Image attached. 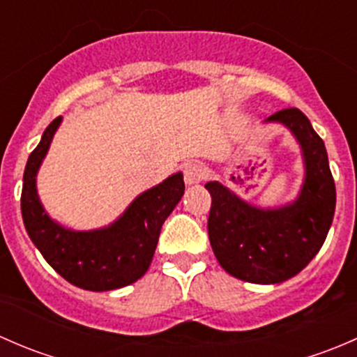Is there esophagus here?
Segmentation results:
<instances>
[{
  "instance_id": "34e87169",
  "label": "esophagus",
  "mask_w": 357,
  "mask_h": 357,
  "mask_svg": "<svg viewBox=\"0 0 357 357\" xmlns=\"http://www.w3.org/2000/svg\"><path fill=\"white\" fill-rule=\"evenodd\" d=\"M183 174H185L186 185H197V183H200L202 179H204L205 167L202 165V162L192 160V162H188V164H185Z\"/></svg>"
}]
</instances>
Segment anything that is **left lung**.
I'll return each mask as SVG.
<instances>
[{
  "mask_svg": "<svg viewBox=\"0 0 357 357\" xmlns=\"http://www.w3.org/2000/svg\"><path fill=\"white\" fill-rule=\"evenodd\" d=\"M268 121L285 124L302 146L305 179L298 199L262 211L218 181L205 185L212 197V250L229 275L250 283H280L301 273L325 242L337 202L325 143L309 119L298 109H283Z\"/></svg>",
  "mask_w": 357,
  "mask_h": 357,
  "instance_id": "1",
  "label": "left lung"
}]
</instances>
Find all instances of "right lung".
<instances>
[{
  "label": "right lung",
  "instance_id": "right-lung-1",
  "mask_svg": "<svg viewBox=\"0 0 357 357\" xmlns=\"http://www.w3.org/2000/svg\"><path fill=\"white\" fill-rule=\"evenodd\" d=\"M62 117L45 129L24 171L20 208L25 229L50 266L84 290L121 289L142 278L152 262L160 229L185 193L183 174L142 193L109 228L72 231L53 222L36 193V174Z\"/></svg>",
  "mask_w": 357,
  "mask_h": 357
}]
</instances>
